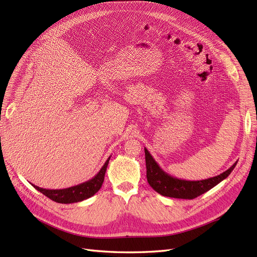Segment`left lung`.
I'll use <instances>...</instances> for the list:
<instances>
[{
    "mask_svg": "<svg viewBox=\"0 0 257 257\" xmlns=\"http://www.w3.org/2000/svg\"><path fill=\"white\" fill-rule=\"evenodd\" d=\"M146 155V167H147V180L151 188L157 191L163 196L182 198V199H193L207 191L211 190L213 186L219 184L224 179H226L232 169L237 165V162L226 172L217 175L212 178L205 179V180L190 181L178 179L165 173L155 160L153 159L150 152L145 148Z\"/></svg>",
    "mask_w": 257,
    "mask_h": 257,
    "instance_id": "obj_1",
    "label": "left lung"
}]
</instances>
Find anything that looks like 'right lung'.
<instances>
[{"mask_svg":"<svg viewBox=\"0 0 257 257\" xmlns=\"http://www.w3.org/2000/svg\"><path fill=\"white\" fill-rule=\"evenodd\" d=\"M110 157L107 159L103 167L100 168L99 172L93 177L90 180L85 181L83 183L77 184L75 186H71V188L67 189H61V190H47L40 188V186H36L32 184L34 188L43 193L45 196H47L51 200L56 201V203L60 204H73V203H78V201H82L87 198H90L91 196L94 195V194L102 188V184L104 182V177L106 169L108 166V163H109Z\"/></svg>","mask_w":257,"mask_h":257,"instance_id":"obj_1","label":"right lung"}]
</instances>
